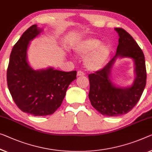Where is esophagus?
<instances>
[{"instance_id": "esophagus-1", "label": "esophagus", "mask_w": 152, "mask_h": 152, "mask_svg": "<svg viewBox=\"0 0 152 152\" xmlns=\"http://www.w3.org/2000/svg\"><path fill=\"white\" fill-rule=\"evenodd\" d=\"M77 76H83V75H85V73H84L83 71H77Z\"/></svg>"}]
</instances>
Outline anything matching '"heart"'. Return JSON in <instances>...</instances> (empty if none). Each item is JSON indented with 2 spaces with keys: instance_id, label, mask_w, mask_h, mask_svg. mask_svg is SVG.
Wrapping results in <instances>:
<instances>
[{
  "instance_id": "b5f03b06",
  "label": "heart",
  "mask_w": 152,
  "mask_h": 152,
  "mask_svg": "<svg viewBox=\"0 0 152 152\" xmlns=\"http://www.w3.org/2000/svg\"><path fill=\"white\" fill-rule=\"evenodd\" d=\"M100 44L96 39H89L83 41L76 47L75 51L78 55L86 57L85 64L88 69L95 71L100 69L110 53V48L105 44Z\"/></svg>"
}]
</instances>
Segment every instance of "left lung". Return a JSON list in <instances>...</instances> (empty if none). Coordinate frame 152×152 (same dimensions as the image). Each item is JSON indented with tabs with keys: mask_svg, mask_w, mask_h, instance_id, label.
Returning a JSON list of instances; mask_svg holds the SVG:
<instances>
[{
	"mask_svg": "<svg viewBox=\"0 0 152 152\" xmlns=\"http://www.w3.org/2000/svg\"><path fill=\"white\" fill-rule=\"evenodd\" d=\"M119 34V44L115 56L103 69L88 75L91 104L103 115L116 117L129 112L136 105L146 85L147 73L143 51L129 33L122 28H115ZM118 57H129L135 60L137 77L131 87L116 88L108 76Z\"/></svg>",
	"mask_w": 152,
	"mask_h": 152,
	"instance_id": "obj_1",
	"label": "left lung"
}]
</instances>
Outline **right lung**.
<instances>
[{"instance_id":"right-lung-1","label":"right lung","mask_w":152,"mask_h":152,"mask_svg":"<svg viewBox=\"0 0 152 152\" xmlns=\"http://www.w3.org/2000/svg\"><path fill=\"white\" fill-rule=\"evenodd\" d=\"M34 24L28 28L11 51L7 71L8 88L21 111L34 116L52 115L61 105L66 92L77 77V71L53 69L34 71L26 60L29 41L40 33Z\"/></svg>"}]
</instances>
